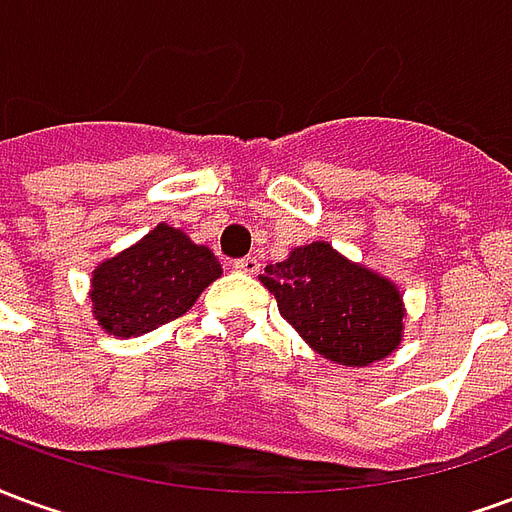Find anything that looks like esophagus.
Masks as SVG:
<instances>
[{
    "label": "esophagus",
    "mask_w": 512,
    "mask_h": 512,
    "mask_svg": "<svg viewBox=\"0 0 512 512\" xmlns=\"http://www.w3.org/2000/svg\"><path fill=\"white\" fill-rule=\"evenodd\" d=\"M233 268L235 271H244V274H257L260 271V260L252 255L238 257V260H233Z\"/></svg>",
    "instance_id": "1"
}]
</instances>
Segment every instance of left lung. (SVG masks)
<instances>
[{"label":"left lung","mask_w":512,"mask_h":512,"mask_svg":"<svg viewBox=\"0 0 512 512\" xmlns=\"http://www.w3.org/2000/svg\"><path fill=\"white\" fill-rule=\"evenodd\" d=\"M260 279L274 293L279 315L337 365H373L400 343L403 301L395 285L345 260L326 241L293 249Z\"/></svg>","instance_id":"obj_1"}]
</instances>
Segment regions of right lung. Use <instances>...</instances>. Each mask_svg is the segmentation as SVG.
Masks as SVG:
<instances>
[{"label": "right lung", "instance_id": "right-lung-1", "mask_svg": "<svg viewBox=\"0 0 512 512\" xmlns=\"http://www.w3.org/2000/svg\"><path fill=\"white\" fill-rule=\"evenodd\" d=\"M219 274L222 266L208 246L158 224L139 244L95 268L93 312L117 337L145 334L189 312Z\"/></svg>", "mask_w": 512, "mask_h": 512}]
</instances>
